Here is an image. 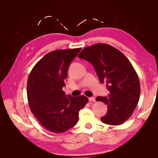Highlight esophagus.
Listing matches in <instances>:
<instances>
[{"label": "esophagus", "instance_id": "1", "mask_svg": "<svg viewBox=\"0 0 158 158\" xmlns=\"http://www.w3.org/2000/svg\"><path fill=\"white\" fill-rule=\"evenodd\" d=\"M89 102H95V98L94 97H91V98H89Z\"/></svg>", "mask_w": 158, "mask_h": 158}]
</instances>
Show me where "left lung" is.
Listing matches in <instances>:
<instances>
[{"label":"left lung","instance_id":"left-lung-1","mask_svg":"<svg viewBox=\"0 0 158 158\" xmlns=\"http://www.w3.org/2000/svg\"><path fill=\"white\" fill-rule=\"evenodd\" d=\"M89 62L102 83L106 82L109 97L96 101L107 106V113L101 121L109 125H120L131 117L139 101L140 85L138 74L123 52L106 44L85 47L78 55Z\"/></svg>","mask_w":158,"mask_h":158}]
</instances>
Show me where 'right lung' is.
Returning <instances> with one entry per match:
<instances>
[{
  "instance_id": "obj_1",
  "label": "right lung",
  "mask_w": 158,
  "mask_h": 158,
  "mask_svg": "<svg viewBox=\"0 0 158 158\" xmlns=\"http://www.w3.org/2000/svg\"><path fill=\"white\" fill-rule=\"evenodd\" d=\"M82 48L61 49L45 55L28 76L27 96L31 113L50 132L69 130L78 121L79 111L88 102L84 95L72 97L62 90L69 66Z\"/></svg>"
}]
</instances>
